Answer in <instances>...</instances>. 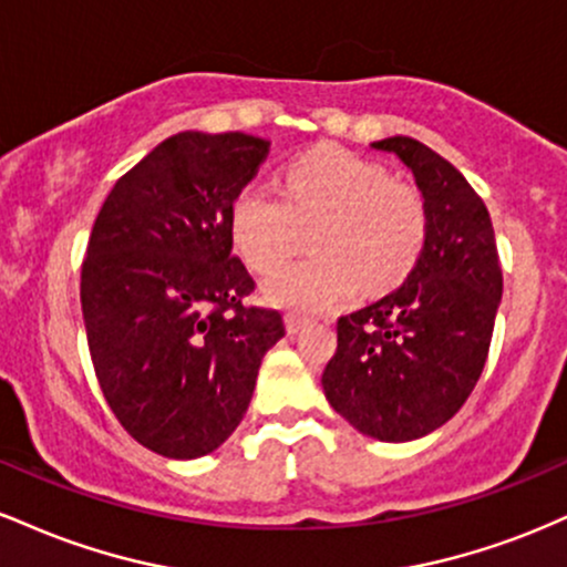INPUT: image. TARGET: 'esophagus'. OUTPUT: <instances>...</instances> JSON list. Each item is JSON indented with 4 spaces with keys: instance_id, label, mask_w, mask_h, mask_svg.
<instances>
[{
    "instance_id": "34e87169",
    "label": "esophagus",
    "mask_w": 567,
    "mask_h": 567,
    "mask_svg": "<svg viewBox=\"0 0 567 567\" xmlns=\"http://www.w3.org/2000/svg\"><path fill=\"white\" fill-rule=\"evenodd\" d=\"M306 324H309V320H303V317L298 315H285V328H288L290 336H296L298 330H303Z\"/></svg>"
}]
</instances>
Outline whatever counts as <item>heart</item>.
I'll return each instance as SVG.
<instances>
[{"label":"heart","instance_id":"heart-1","mask_svg":"<svg viewBox=\"0 0 567 567\" xmlns=\"http://www.w3.org/2000/svg\"><path fill=\"white\" fill-rule=\"evenodd\" d=\"M317 258L279 269L264 298L282 309L328 311L410 275L426 243V205L415 188L343 148H315L282 171V197L247 186L231 205V239L256 271L277 269L315 229Z\"/></svg>","mask_w":567,"mask_h":567}]
</instances>
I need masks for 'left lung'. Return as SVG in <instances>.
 Masks as SVG:
<instances>
[{
	"label": "left lung",
	"instance_id": "8db88e82",
	"mask_svg": "<svg viewBox=\"0 0 567 567\" xmlns=\"http://www.w3.org/2000/svg\"><path fill=\"white\" fill-rule=\"evenodd\" d=\"M370 146L413 175L426 205V243L400 288L338 320L322 389L357 432L410 442L447 424L472 394L504 279L485 202L451 162L405 135Z\"/></svg>",
	"mask_w": 567,
	"mask_h": 567
}]
</instances>
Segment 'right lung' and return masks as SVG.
<instances>
[{
    "instance_id": "right-lung-1",
    "label": "right lung",
    "mask_w": 567,
    "mask_h": 567,
    "mask_svg": "<svg viewBox=\"0 0 567 567\" xmlns=\"http://www.w3.org/2000/svg\"><path fill=\"white\" fill-rule=\"evenodd\" d=\"M269 154L247 133H175L116 181L82 264V317L109 408L165 458H199L250 405L282 315L243 306L231 205Z\"/></svg>"
}]
</instances>
